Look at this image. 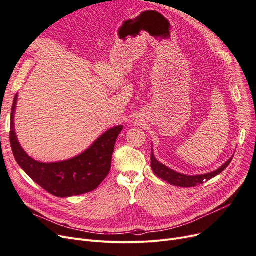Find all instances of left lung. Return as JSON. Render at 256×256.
Here are the masks:
<instances>
[{"label":"left lung","mask_w":256,"mask_h":256,"mask_svg":"<svg viewBox=\"0 0 256 256\" xmlns=\"http://www.w3.org/2000/svg\"><path fill=\"white\" fill-rule=\"evenodd\" d=\"M232 156L227 162L222 165L219 169L216 171H212L210 173L206 174H201V176H186V174H180L176 171H174L167 166L163 165L162 163L158 162V160L154 158V154L152 150V169L156 173V176H158L160 178H162L163 180H166L170 184L173 186H182V188H190V186H195L197 184H204V182H208L212 180V178L217 176L218 174H220L226 167L230 164L232 160Z\"/></svg>","instance_id":"1"}]
</instances>
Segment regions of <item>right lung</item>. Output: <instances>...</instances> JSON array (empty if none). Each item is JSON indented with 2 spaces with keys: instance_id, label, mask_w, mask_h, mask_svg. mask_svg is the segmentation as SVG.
<instances>
[{
  "instance_id": "right-lung-1",
  "label": "right lung",
  "mask_w": 256,
  "mask_h": 256,
  "mask_svg": "<svg viewBox=\"0 0 256 256\" xmlns=\"http://www.w3.org/2000/svg\"><path fill=\"white\" fill-rule=\"evenodd\" d=\"M18 94L12 104L10 144L18 164L28 176L50 194L70 197L96 190L109 174L112 154L122 126L106 130L87 150L70 160L57 163H42L24 152L14 130V111Z\"/></svg>"
}]
</instances>
